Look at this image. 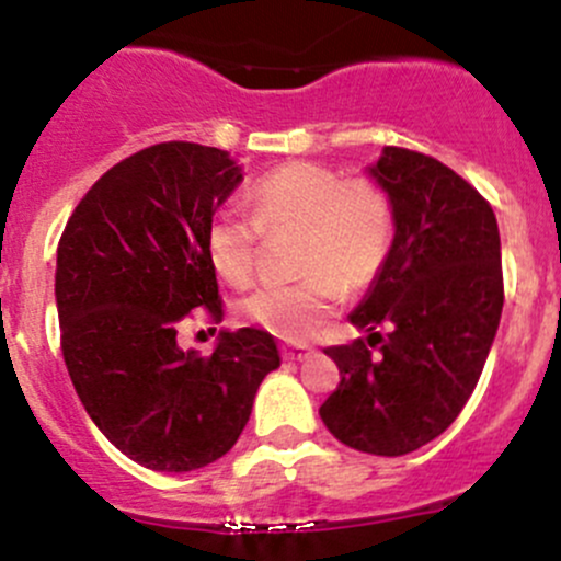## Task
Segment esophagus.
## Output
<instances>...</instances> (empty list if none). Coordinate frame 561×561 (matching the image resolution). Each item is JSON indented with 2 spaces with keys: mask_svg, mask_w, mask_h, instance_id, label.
Listing matches in <instances>:
<instances>
[{
  "mask_svg": "<svg viewBox=\"0 0 561 561\" xmlns=\"http://www.w3.org/2000/svg\"><path fill=\"white\" fill-rule=\"evenodd\" d=\"M282 355H285V359H290V363H300V359H306L311 355V346L287 344V346H282Z\"/></svg>",
  "mask_w": 561,
  "mask_h": 561,
  "instance_id": "1",
  "label": "esophagus"
}]
</instances>
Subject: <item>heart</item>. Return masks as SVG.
I'll list each match as a JSON object with an SVG mask.
<instances>
[{
	"label": "heart",
	"instance_id": "obj_1",
	"mask_svg": "<svg viewBox=\"0 0 561 561\" xmlns=\"http://www.w3.org/2000/svg\"><path fill=\"white\" fill-rule=\"evenodd\" d=\"M252 215L220 209L206 228L211 268L241 287L252 279L265 233L298 231L293 285H263L241 300L250 322L282 335L306 339L328 320L344 290H359L385 265L392 247V204L379 185L346 180L317 163H287L250 191Z\"/></svg>",
	"mask_w": 561,
	"mask_h": 561
}]
</instances>
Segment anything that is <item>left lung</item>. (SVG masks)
Returning <instances> with one entry per match:
<instances>
[{
	"mask_svg": "<svg viewBox=\"0 0 561 561\" xmlns=\"http://www.w3.org/2000/svg\"><path fill=\"white\" fill-rule=\"evenodd\" d=\"M368 174L394 236L350 322L380 355L363 339L328 346L341 385L320 416L341 444L400 457L438 438L479 385L503 314L500 231L481 193L435 158L385 147Z\"/></svg>",
	"mask_w": 561,
	"mask_h": 561,
	"instance_id": "8db88e82",
	"label": "left lung"
}]
</instances>
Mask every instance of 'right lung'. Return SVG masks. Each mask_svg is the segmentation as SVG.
I'll return each instance as SVG.
<instances>
[{"label":"right lung","mask_w":561,"mask_h":561,"mask_svg":"<svg viewBox=\"0 0 561 561\" xmlns=\"http://www.w3.org/2000/svg\"><path fill=\"white\" fill-rule=\"evenodd\" d=\"M241 180L226 150L152 145L96 180L58 241L69 379L110 444L158 473H187L231 451L257 387L279 368L265 330H220L209 357L176 344L193 309L222 320L206 228Z\"/></svg>","instance_id":"add662e5"}]
</instances>
